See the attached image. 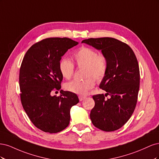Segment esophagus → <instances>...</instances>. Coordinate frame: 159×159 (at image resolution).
<instances>
[{
    "label": "esophagus",
    "instance_id": "1",
    "mask_svg": "<svg viewBox=\"0 0 159 159\" xmlns=\"http://www.w3.org/2000/svg\"><path fill=\"white\" fill-rule=\"evenodd\" d=\"M85 98H86V97H85V96H81V95H80V96H79V99H80V102H81V101L84 100Z\"/></svg>",
    "mask_w": 159,
    "mask_h": 159
}]
</instances>
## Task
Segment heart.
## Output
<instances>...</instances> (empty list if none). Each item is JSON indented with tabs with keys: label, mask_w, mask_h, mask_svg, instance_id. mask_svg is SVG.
<instances>
[{
	"label": "heart",
	"mask_w": 159,
	"mask_h": 159,
	"mask_svg": "<svg viewBox=\"0 0 159 159\" xmlns=\"http://www.w3.org/2000/svg\"><path fill=\"white\" fill-rule=\"evenodd\" d=\"M74 59L78 66L86 67L85 77L89 78L72 80L66 84L65 88L71 93L84 95L94 87V79L100 81L103 78L107 69V61L103 56L98 55L97 52L87 47H82L77 52ZM59 69L63 78L70 79L74 74V65L69 59L63 58L60 62Z\"/></svg>",
	"instance_id": "heart-1"
}]
</instances>
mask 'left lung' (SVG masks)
Here are the masks:
<instances>
[{
	"label": "left lung",
	"instance_id": "left-lung-1",
	"mask_svg": "<svg viewBox=\"0 0 159 159\" xmlns=\"http://www.w3.org/2000/svg\"><path fill=\"white\" fill-rule=\"evenodd\" d=\"M81 43L102 51L107 65L99 88L110 98L105 99L103 94L93 96L91 122L102 131H116L127 122L136 107L140 84L137 57L125 43L113 38H89Z\"/></svg>",
	"mask_w": 159,
	"mask_h": 159
}]
</instances>
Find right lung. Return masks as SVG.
<instances>
[{"label": "right lung", "mask_w": 159, "mask_h": 159, "mask_svg": "<svg viewBox=\"0 0 159 159\" xmlns=\"http://www.w3.org/2000/svg\"><path fill=\"white\" fill-rule=\"evenodd\" d=\"M68 38H50L32 45L24 57L19 75L22 107L32 123L42 131L56 133L68 126L70 109L79 102L78 95L60 91L63 79L59 64L66 52L78 45Z\"/></svg>", "instance_id": "right-lung-1"}]
</instances>
